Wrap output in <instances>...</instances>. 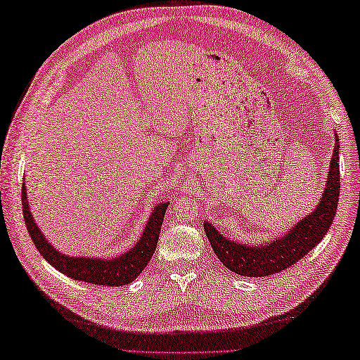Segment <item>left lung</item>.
Returning <instances> with one entry per match:
<instances>
[{
    "mask_svg": "<svg viewBox=\"0 0 360 360\" xmlns=\"http://www.w3.org/2000/svg\"><path fill=\"white\" fill-rule=\"evenodd\" d=\"M335 143L328 168L325 188L316 209L302 218L277 238L266 243L246 244L227 238L209 219L204 221V231L218 259L229 271L243 277H266L288 269L314 249L330 231L335 217L340 192L339 173V137L334 131Z\"/></svg>",
    "mask_w": 360,
    "mask_h": 360,
    "instance_id": "obj_1",
    "label": "left lung"
}]
</instances>
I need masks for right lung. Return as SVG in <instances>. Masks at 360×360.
Here are the masks:
<instances>
[{
	"mask_svg": "<svg viewBox=\"0 0 360 360\" xmlns=\"http://www.w3.org/2000/svg\"><path fill=\"white\" fill-rule=\"evenodd\" d=\"M21 202L27 232L46 262L70 278L103 286H124L139 277V274L145 269V266L148 264L153 254H155L160 226H162L165 210L168 207V201L155 204V207L148 215L147 224H145L141 233V238L137 240L134 246L112 258H98L72 257L63 254L46 240V235L40 231L32 213H30L26 182H22Z\"/></svg>",
	"mask_w": 360,
	"mask_h": 360,
	"instance_id": "right-lung-1",
	"label": "right lung"
}]
</instances>
